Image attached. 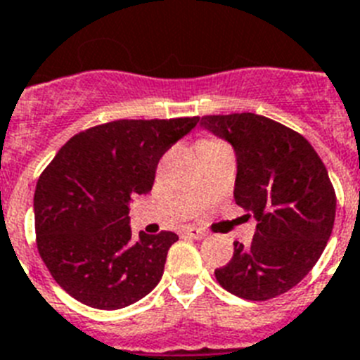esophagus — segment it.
Here are the masks:
<instances>
[{
  "mask_svg": "<svg viewBox=\"0 0 360 360\" xmlns=\"http://www.w3.org/2000/svg\"><path fill=\"white\" fill-rule=\"evenodd\" d=\"M185 235L190 236V238H195V240H201V238H205L207 233L203 229H195V227H188V229H185Z\"/></svg>",
  "mask_w": 360,
  "mask_h": 360,
  "instance_id": "obj_1",
  "label": "esophagus"
}]
</instances>
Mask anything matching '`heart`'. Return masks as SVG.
I'll return each mask as SVG.
<instances>
[{
  "label": "heart",
  "mask_w": 360,
  "mask_h": 360,
  "mask_svg": "<svg viewBox=\"0 0 360 360\" xmlns=\"http://www.w3.org/2000/svg\"><path fill=\"white\" fill-rule=\"evenodd\" d=\"M207 142H212V140H207Z\"/></svg>",
  "instance_id": "heart-1"
}]
</instances>
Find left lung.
I'll use <instances>...</instances> for the list:
<instances>
[{"label": "left lung", "instance_id": "left-lung-1", "mask_svg": "<svg viewBox=\"0 0 360 360\" xmlns=\"http://www.w3.org/2000/svg\"><path fill=\"white\" fill-rule=\"evenodd\" d=\"M236 155V205L257 220L250 246L214 271L227 292L251 302L281 296L312 270L331 236L337 195L309 140L253 112L203 116Z\"/></svg>", "mask_w": 360, "mask_h": 360}]
</instances>
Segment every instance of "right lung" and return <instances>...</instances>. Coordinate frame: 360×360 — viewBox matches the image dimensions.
<instances>
[{
	"mask_svg": "<svg viewBox=\"0 0 360 360\" xmlns=\"http://www.w3.org/2000/svg\"><path fill=\"white\" fill-rule=\"evenodd\" d=\"M200 116L116 120L81 131L58 150L34 190L37 248L58 286L84 305L116 311L162 277L179 236L133 238L129 203L153 186L160 157Z\"/></svg>",
	"mask_w": 360,
	"mask_h": 360,
	"instance_id": "right-lung-1",
	"label": "right lung"
}]
</instances>
